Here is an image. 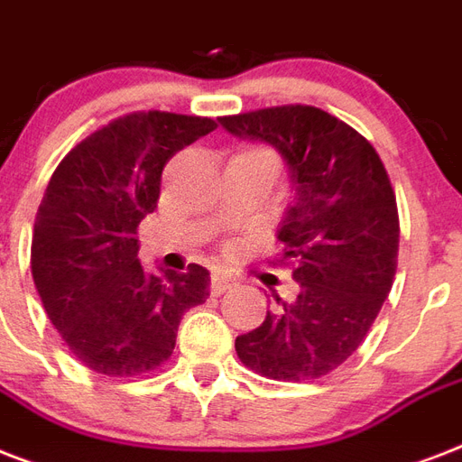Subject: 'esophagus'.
I'll use <instances>...</instances> for the list:
<instances>
[{
    "mask_svg": "<svg viewBox=\"0 0 462 462\" xmlns=\"http://www.w3.org/2000/svg\"><path fill=\"white\" fill-rule=\"evenodd\" d=\"M236 280L231 277V274H226V272H214L212 274V294H224L228 287H234Z\"/></svg>",
    "mask_w": 462,
    "mask_h": 462,
    "instance_id": "1",
    "label": "esophagus"
}]
</instances>
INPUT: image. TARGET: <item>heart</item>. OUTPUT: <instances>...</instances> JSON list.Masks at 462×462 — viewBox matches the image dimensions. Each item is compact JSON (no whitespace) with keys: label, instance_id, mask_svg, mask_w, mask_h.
I'll use <instances>...</instances> for the list:
<instances>
[{"label":"heart","instance_id":"b5f03b06","mask_svg":"<svg viewBox=\"0 0 462 462\" xmlns=\"http://www.w3.org/2000/svg\"><path fill=\"white\" fill-rule=\"evenodd\" d=\"M250 152H257V153H267V156H272L270 152H264V149H250Z\"/></svg>","mask_w":462,"mask_h":462}]
</instances>
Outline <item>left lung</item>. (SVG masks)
<instances>
[{
	"label": "left lung",
	"mask_w": 462,
	"mask_h": 462,
	"mask_svg": "<svg viewBox=\"0 0 462 462\" xmlns=\"http://www.w3.org/2000/svg\"><path fill=\"white\" fill-rule=\"evenodd\" d=\"M221 127L274 146L294 185L277 263L291 264L299 294L274 296L263 325L236 337V354L274 381L328 376L364 342L395 280L400 219L383 161L354 127L313 106L228 116Z\"/></svg>",
	"instance_id": "1"
}]
</instances>
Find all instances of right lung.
Here are the masks:
<instances>
[{"mask_svg": "<svg viewBox=\"0 0 462 462\" xmlns=\"http://www.w3.org/2000/svg\"><path fill=\"white\" fill-rule=\"evenodd\" d=\"M214 130L212 117L130 113L79 142L50 178L31 272L50 323L96 374L159 368L173 354L182 316L209 296L202 264L146 274L137 226L156 209L168 159Z\"/></svg>", "mask_w": 462, "mask_h": 462, "instance_id": "right-lung-1", "label": "right lung"}]
</instances>
